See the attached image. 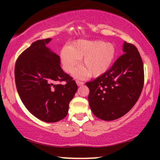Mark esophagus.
Here are the masks:
<instances>
[{
  "label": "esophagus",
  "mask_w": 160,
  "mask_h": 160,
  "mask_svg": "<svg viewBox=\"0 0 160 160\" xmlns=\"http://www.w3.org/2000/svg\"><path fill=\"white\" fill-rule=\"evenodd\" d=\"M76 82H77V84H78V86H82V85H83V84H84V82H83L80 81V80H77Z\"/></svg>",
  "instance_id": "esophagus-1"
}]
</instances>
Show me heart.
<instances>
[{
	"label": "heart",
	"instance_id": "b5f03b06",
	"mask_svg": "<svg viewBox=\"0 0 160 160\" xmlns=\"http://www.w3.org/2000/svg\"><path fill=\"white\" fill-rule=\"evenodd\" d=\"M116 56L115 47L102 40H80L62 49L61 61L66 72L72 73L82 58V68L77 70L75 76L88 74L96 78L103 74L111 67Z\"/></svg>",
	"mask_w": 160,
	"mask_h": 160
}]
</instances>
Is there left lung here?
<instances>
[{"instance_id":"8db88e82","label":"left lung","mask_w":160,"mask_h":160,"mask_svg":"<svg viewBox=\"0 0 160 160\" xmlns=\"http://www.w3.org/2000/svg\"><path fill=\"white\" fill-rule=\"evenodd\" d=\"M124 54L113 66L94 80L86 82L93 114L101 120L120 118L132 108L144 86V65L138 49L124 42Z\"/></svg>"}]
</instances>
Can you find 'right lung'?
<instances>
[{"label":"right lung","mask_w":160,"mask_h":160,"mask_svg":"<svg viewBox=\"0 0 160 160\" xmlns=\"http://www.w3.org/2000/svg\"><path fill=\"white\" fill-rule=\"evenodd\" d=\"M51 40L34 42L15 65L16 86L22 102L32 114L47 122L65 118L78 89L62 69L60 57L46 46Z\"/></svg>","instance_id":"obj_1"}]
</instances>
